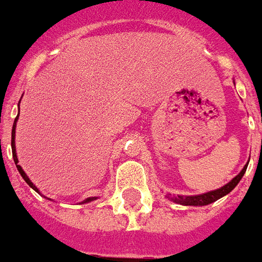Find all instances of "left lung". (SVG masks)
Listing matches in <instances>:
<instances>
[{
    "instance_id": "1",
    "label": "left lung",
    "mask_w": 262,
    "mask_h": 262,
    "mask_svg": "<svg viewBox=\"0 0 262 262\" xmlns=\"http://www.w3.org/2000/svg\"><path fill=\"white\" fill-rule=\"evenodd\" d=\"M247 166H248V164L244 166V169L241 170L231 182H228L226 186L217 188V190L208 191V193H203V194L199 195H173V197H171V194H169L167 195V199H170L171 201H174L177 204H182V206H207L210 203H214V201H217L219 199H221V197H224L226 194H228V193L238 184L239 180H241V177L246 173Z\"/></svg>"
}]
</instances>
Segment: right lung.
<instances>
[{
    "label": "right lung",
    "mask_w": 262,
    "mask_h": 262,
    "mask_svg": "<svg viewBox=\"0 0 262 262\" xmlns=\"http://www.w3.org/2000/svg\"><path fill=\"white\" fill-rule=\"evenodd\" d=\"M19 115V113H18ZM16 122H18V116L15 118V120H14V126H12V135H11V147H12V157H14V162H15V166H16V169H18V171H19V174L23 176V179L25 180V182L28 183L29 184V187H32L35 191H38L39 193V190L35 187V184L34 183L31 182L29 180V177L27 174H25V171L23 170V167L18 164V157H16V151H15V127H16ZM41 194V193H39ZM98 197H88L86 200H83L82 203H89V201H93V200H96Z\"/></svg>",
    "instance_id": "add662e5"
}]
</instances>
